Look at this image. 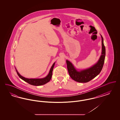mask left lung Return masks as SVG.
Wrapping results in <instances>:
<instances>
[{
  "label": "left lung",
  "mask_w": 120,
  "mask_h": 120,
  "mask_svg": "<svg viewBox=\"0 0 120 120\" xmlns=\"http://www.w3.org/2000/svg\"><path fill=\"white\" fill-rule=\"evenodd\" d=\"M102 55H101L98 63L90 68L78 71L72 63L68 60L66 61L67 68L70 77L75 81L80 83H86L95 78L99 74L102 69L104 63L106 50L105 47L103 44V39L102 35Z\"/></svg>",
  "instance_id": "1"
}]
</instances>
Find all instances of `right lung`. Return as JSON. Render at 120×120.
Here are the masks:
<instances>
[{"label": "right lung", "mask_w": 120, "mask_h": 120, "mask_svg": "<svg viewBox=\"0 0 120 120\" xmlns=\"http://www.w3.org/2000/svg\"><path fill=\"white\" fill-rule=\"evenodd\" d=\"M55 63H54L53 64V65H52L51 68L50 69L49 73V74L45 78H44L42 79H28V78H25L23 76H22L21 75H20V74L18 72V71L16 69V71H17V73L18 75L19 76V77L21 79L23 80L24 81L28 83L29 84L34 86H41V85L45 84L46 83L49 82L51 80L52 76V72L53 69L54 68Z\"/></svg>", "instance_id": "right-lung-1"}]
</instances>
